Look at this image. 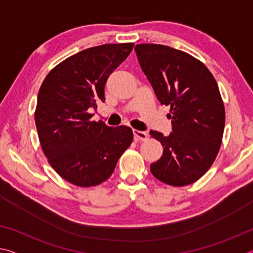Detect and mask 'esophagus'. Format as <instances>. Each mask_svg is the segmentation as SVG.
Instances as JSON below:
<instances>
[{
  "mask_svg": "<svg viewBox=\"0 0 253 253\" xmlns=\"http://www.w3.org/2000/svg\"><path fill=\"white\" fill-rule=\"evenodd\" d=\"M132 132H134L135 140H146L148 138V134L146 131H140V130L134 129Z\"/></svg>",
  "mask_w": 253,
  "mask_h": 253,
  "instance_id": "1",
  "label": "esophagus"
}]
</instances>
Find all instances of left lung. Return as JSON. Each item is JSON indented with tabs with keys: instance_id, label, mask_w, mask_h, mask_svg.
I'll return each instance as SVG.
<instances>
[{
	"instance_id": "1",
	"label": "left lung",
	"mask_w": 253,
	"mask_h": 253,
	"mask_svg": "<svg viewBox=\"0 0 253 253\" xmlns=\"http://www.w3.org/2000/svg\"><path fill=\"white\" fill-rule=\"evenodd\" d=\"M135 51L157 99L170 107L173 132H149L164 148L151 172L168 185H190L208 172L220 151L225 109L219 87L204 63L184 51L154 43L137 44Z\"/></svg>"
}]
</instances>
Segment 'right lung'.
<instances>
[{"label": "right lung", "instance_id": "obj_1", "mask_svg": "<svg viewBox=\"0 0 253 253\" xmlns=\"http://www.w3.org/2000/svg\"><path fill=\"white\" fill-rule=\"evenodd\" d=\"M134 43H108L63 60L42 83L34 119L49 164L80 187L99 185L113 174L130 146L132 130L91 121L97 102L105 101L109 75L131 52Z\"/></svg>", "mask_w": 253, "mask_h": 253}]
</instances>
